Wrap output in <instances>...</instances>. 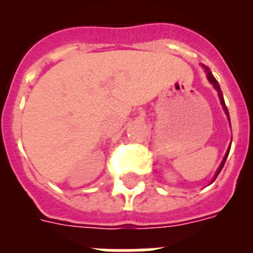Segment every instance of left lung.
Listing matches in <instances>:
<instances>
[{
  "instance_id": "8db88e82",
  "label": "left lung",
  "mask_w": 253,
  "mask_h": 253,
  "mask_svg": "<svg viewBox=\"0 0 253 253\" xmlns=\"http://www.w3.org/2000/svg\"><path fill=\"white\" fill-rule=\"evenodd\" d=\"M205 69H206V75H208V80L210 81V83H211V84H212V86L215 87V89H216V91H218V95H219L220 103H222V106H223V110H224V113H226V114H227L228 119H230V115H228V110H227V107H226V103H224L223 94H222V90H220V86H219V84H218V81L215 80V77L212 76V73L210 72V69H209L208 67H205ZM228 152H230V150L227 151V154H226V156H224L223 162L220 163L219 168H218V170H216V173H215V176H214V180H215V178H216V176H218V174H219V172H220V170H222V168H223L224 163H226V159H227V156H228ZM214 180H212V181H214Z\"/></svg>"
}]
</instances>
